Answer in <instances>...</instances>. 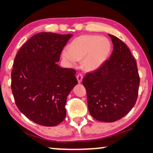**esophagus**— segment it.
<instances>
[{
  "mask_svg": "<svg viewBox=\"0 0 153 153\" xmlns=\"http://www.w3.org/2000/svg\"><path fill=\"white\" fill-rule=\"evenodd\" d=\"M76 78H77V80H78V83H80L81 82H82V80L83 75L82 74H78V75H77Z\"/></svg>",
  "mask_w": 153,
  "mask_h": 153,
  "instance_id": "esophagus-1",
  "label": "esophagus"
}]
</instances>
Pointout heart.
<instances>
[{
  "label": "heart",
  "instance_id": "heart-1",
  "mask_svg": "<svg viewBox=\"0 0 153 153\" xmlns=\"http://www.w3.org/2000/svg\"><path fill=\"white\" fill-rule=\"evenodd\" d=\"M111 51V42L98 35H82L71 42L68 49L62 51L63 59L74 66L82 59V68L87 71L99 69L109 59Z\"/></svg>",
  "mask_w": 153,
  "mask_h": 153
}]
</instances>
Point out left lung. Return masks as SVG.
I'll return each mask as SVG.
<instances>
[{
    "label": "left lung",
    "instance_id": "obj_1",
    "mask_svg": "<svg viewBox=\"0 0 153 153\" xmlns=\"http://www.w3.org/2000/svg\"><path fill=\"white\" fill-rule=\"evenodd\" d=\"M114 45L109 59L82 79L88 109L94 119L114 122L132 109L138 95L140 77L136 61L125 43L109 34Z\"/></svg>",
    "mask_w": 153,
    "mask_h": 153
}]
</instances>
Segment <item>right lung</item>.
<instances>
[{
	"instance_id": "right-lung-1",
	"label": "right lung",
	"mask_w": 153,
	"mask_h": 153,
	"mask_svg": "<svg viewBox=\"0 0 153 153\" xmlns=\"http://www.w3.org/2000/svg\"><path fill=\"white\" fill-rule=\"evenodd\" d=\"M73 34L40 32L29 39L17 52L11 73L15 104L33 122L55 126L66 115L67 97L78 84L76 71L57 64Z\"/></svg>"
}]
</instances>
